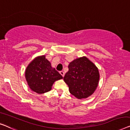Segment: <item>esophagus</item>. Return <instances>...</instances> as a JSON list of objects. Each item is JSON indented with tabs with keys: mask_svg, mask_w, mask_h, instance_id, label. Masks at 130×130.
Returning <instances> with one entry per match:
<instances>
[{
	"mask_svg": "<svg viewBox=\"0 0 130 130\" xmlns=\"http://www.w3.org/2000/svg\"><path fill=\"white\" fill-rule=\"evenodd\" d=\"M59 73H60V74H61L62 76L63 77L64 76V75H65V73H64V72H63V71H60L59 72Z\"/></svg>",
	"mask_w": 130,
	"mask_h": 130,
	"instance_id": "34e87169",
	"label": "esophagus"
}]
</instances>
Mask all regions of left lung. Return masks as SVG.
I'll return each instance as SVG.
<instances>
[{
    "label": "left lung",
    "instance_id": "1",
    "mask_svg": "<svg viewBox=\"0 0 130 130\" xmlns=\"http://www.w3.org/2000/svg\"><path fill=\"white\" fill-rule=\"evenodd\" d=\"M63 80L69 92L76 98H87L93 93L99 80V70L86 57L79 58L69 63Z\"/></svg>",
    "mask_w": 130,
    "mask_h": 130
}]
</instances>
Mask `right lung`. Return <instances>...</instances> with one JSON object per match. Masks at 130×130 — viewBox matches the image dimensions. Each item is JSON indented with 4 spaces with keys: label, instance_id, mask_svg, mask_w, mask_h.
I'll use <instances>...</instances> for the list:
<instances>
[{
    "label": "right lung",
    "instance_id": "right-lung-1",
    "mask_svg": "<svg viewBox=\"0 0 130 130\" xmlns=\"http://www.w3.org/2000/svg\"><path fill=\"white\" fill-rule=\"evenodd\" d=\"M25 74L30 88L38 94L50 91L55 81L63 78L58 72L52 68L45 55L37 57L31 62Z\"/></svg>",
    "mask_w": 130,
    "mask_h": 130
}]
</instances>
